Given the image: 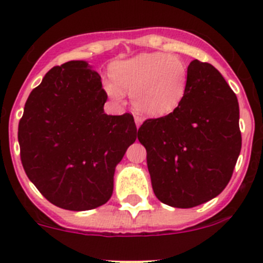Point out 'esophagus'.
I'll list each match as a JSON object with an SVG mask.
<instances>
[{"instance_id":"1","label":"esophagus","mask_w":263,"mask_h":263,"mask_svg":"<svg viewBox=\"0 0 263 263\" xmlns=\"http://www.w3.org/2000/svg\"><path fill=\"white\" fill-rule=\"evenodd\" d=\"M135 122H136V126H137V128H139V127L141 126V123H142V118L140 116L135 115Z\"/></svg>"}]
</instances>
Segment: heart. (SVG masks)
Here are the masks:
<instances>
[{"mask_svg":"<svg viewBox=\"0 0 263 263\" xmlns=\"http://www.w3.org/2000/svg\"><path fill=\"white\" fill-rule=\"evenodd\" d=\"M110 78L103 84L110 99L122 102L127 91L139 112L160 117L176 110L184 99L190 71L179 55L151 52L116 62Z\"/></svg>","mask_w":263,"mask_h":263,"instance_id":"heart-1","label":"heart"}]
</instances>
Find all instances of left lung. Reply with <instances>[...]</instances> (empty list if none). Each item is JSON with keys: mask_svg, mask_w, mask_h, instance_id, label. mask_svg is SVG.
<instances>
[{"mask_svg": "<svg viewBox=\"0 0 263 263\" xmlns=\"http://www.w3.org/2000/svg\"><path fill=\"white\" fill-rule=\"evenodd\" d=\"M187 91L176 110L140 126L151 185L159 201L190 209L224 191L240 148L239 105L234 91L210 63L188 66Z\"/></svg>", "mask_w": 263, "mask_h": 263, "instance_id": "left-lung-1", "label": "left lung"}]
</instances>
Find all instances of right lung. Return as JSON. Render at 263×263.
I'll return each instance as SVG.
<instances>
[{
    "mask_svg": "<svg viewBox=\"0 0 263 263\" xmlns=\"http://www.w3.org/2000/svg\"><path fill=\"white\" fill-rule=\"evenodd\" d=\"M100 76L85 61L49 70L33 89L18 122L20 159L28 178L53 205L85 211L113 193L116 166L134 144V116H108Z\"/></svg>",
    "mask_w": 263,
    "mask_h": 263,
    "instance_id": "right-lung-1",
    "label": "right lung"
}]
</instances>
